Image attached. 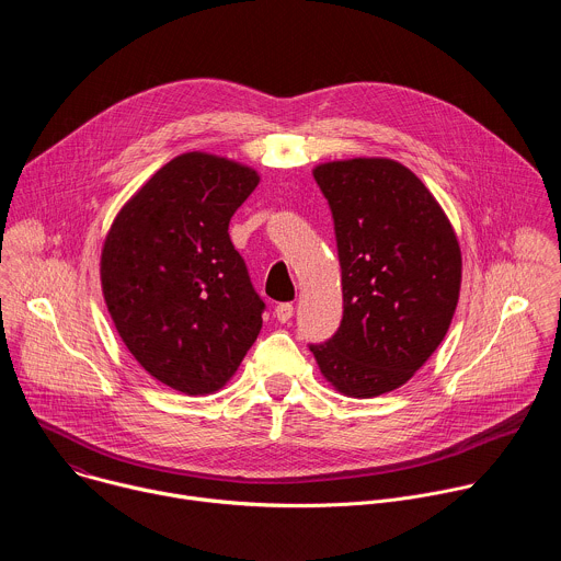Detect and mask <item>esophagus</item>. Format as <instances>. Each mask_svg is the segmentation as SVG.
Masks as SVG:
<instances>
[{
	"instance_id": "obj_1",
	"label": "esophagus",
	"mask_w": 561,
	"mask_h": 561,
	"mask_svg": "<svg viewBox=\"0 0 561 561\" xmlns=\"http://www.w3.org/2000/svg\"><path fill=\"white\" fill-rule=\"evenodd\" d=\"M275 317L279 319L282 324L290 322V317H293V304H290V301H282V304H277V306H275Z\"/></svg>"
}]
</instances>
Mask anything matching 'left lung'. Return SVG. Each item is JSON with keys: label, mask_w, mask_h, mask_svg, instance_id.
I'll return each mask as SVG.
<instances>
[{"label": "left lung", "mask_w": 561, "mask_h": 561, "mask_svg": "<svg viewBox=\"0 0 561 561\" xmlns=\"http://www.w3.org/2000/svg\"><path fill=\"white\" fill-rule=\"evenodd\" d=\"M312 175L335 221L344 317L310 353L335 390L370 399L404 386L446 337L459 242L433 193L394 159H337Z\"/></svg>", "instance_id": "1"}]
</instances>
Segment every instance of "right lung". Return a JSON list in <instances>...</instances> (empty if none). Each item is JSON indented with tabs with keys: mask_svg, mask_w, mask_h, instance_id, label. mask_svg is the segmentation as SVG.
<instances>
[{
	"mask_svg": "<svg viewBox=\"0 0 561 561\" xmlns=\"http://www.w3.org/2000/svg\"><path fill=\"white\" fill-rule=\"evenodd\" d=\"M255 169L193 150L159 169L117 213L100 279L141 368L186 394L224 388L262 331L264 301L230 242Z\"/></svg>",
	"mask_w": 561,
	"mask_h": 561,
	"instance_id": "right-lung-1",
	"label": "right lung"
}]
</instances>
